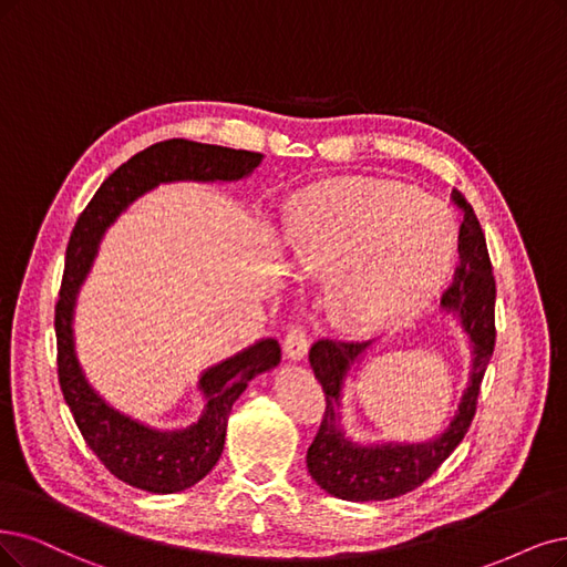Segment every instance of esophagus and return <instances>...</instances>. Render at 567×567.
Wrapping results in <instances>:
<instances>
[{"label":"esophagus","mask_w":567,"mask_h":567,"mask_svg":"<svg viewBox=\"0 0 567 567\" xmlns=\"http://www.w3.org/2000/svg\"><path fill=\"white\" fill-rule=\"evenodd\" d=\"M285 358L291 362H301L308 352V339L301 327H291L285 337Z\"/></svg>","instance_id":"esophagus-1"}]
</instances>
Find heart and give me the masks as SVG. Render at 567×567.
<instances>
[{
    "label": "heart",
    "instance_id": "heart-1",
    "mask_svg": "<svg viewBox=\"0 0 567 567\" xmlns=\"http://www.w3.org/2000/svg\"><path fill=\"white\" fill-rule=\"evenodd\" d=\"M287 236L297 266L331 280V316L354 333L425 310L457 251V226L442 203L415 186L371 177L303 188L291 198Z\"/></svg>",
    "mask_w": 567,
    "mask_h": 567
}]
</instances>
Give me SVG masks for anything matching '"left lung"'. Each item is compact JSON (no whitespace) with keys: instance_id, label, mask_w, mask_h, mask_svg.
I'll list each match as a JSON object with an SVG mask.
<instances>
[{"instance_id":"8db88e82","label":"left lung","mask_w":567,"mask_h":567,"mask_svg":"<svg viewBox=\"0 0 567 567\" xmlns=\"http://www.w3.org/2000/svg\"><path fill=\"white\" fill-rule=\"evenodd\" d=\"M453 198L465 209V219L460 224L457 238L460 264L455 268V280L442 299V310L453 312L465 331L470 373L463 396L444 432L415 444L352 442L343 427V388L350 371L364 360L371 341L343 343L322 339L310 348L308 360L327 394V409L316 442L308 449L306 463L316 484L339 499L371 502L411 493L436 472L472 425L478 385L495 348V280L484 230L478 226L472 205L460 194Z\"/></svg>"}]
</instances>
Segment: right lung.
<instances>
[{
	"mask_svg": "<svg viewBox=\"0 0 567 567\" xmlns=\"http://www.w3.org/2000/svg\"><path fill=\"white\" fill-rule=\"evenodd\" d=\"M261 161L264 154L257 152L188 140L152 144L102 182L70 236L55 303L60 390L91 451L116 478L133 488L156 495L179 493L213 472L224 451L230 409L251 379L280 364V346L276 339H259L207 367L198 379V392L205 402L198 421L179 430H158L121 413L89 383L74 346L79 289L107 228L137 198L173 182H238L255 173Z\"/></svg>",
	"mask_w": 567,
	"mask_h": 567,
	"instance_id": "1",
	"label": "right lung"
}]
</instances>
